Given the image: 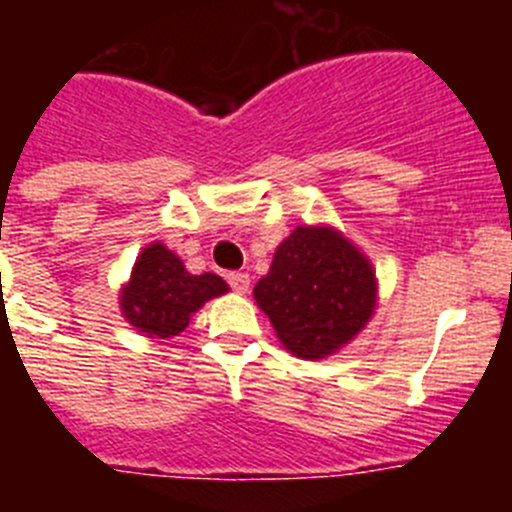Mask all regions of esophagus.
Here are the masks:
<instances>
[{"mask_svg": "<svg viewBox=\"0 0 512 512\" xmlns=\"http://www.w3.org/2000/svg\"><path fill=\"white\" fill-rule=\"evenodd\" d=\"M228 284L233 287V292H238V295H246L248 287H251V277H248L246 271H230Z\"/></svg>", "mask_w": 512, "mask_h": 512, "instance_id": "1", "label": "esophagus"}]
</instances>
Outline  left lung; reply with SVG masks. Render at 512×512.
Returning <instances> with one entry per match:
<instances>
[{
  "label": "left lung",
  "mask_w": 512,
  "mask_h": 512,
  "mask_svg": "<svg viewBox=\"0 0 512 512\" xmlns=\"http://www.w3.org/2000/svg\"><path fill=\"white\" fill-rule=\"evenodd\" d=\"M277 338L300 359H325L359 336L377 307L372 261L330 225H297L253 287Z\"/></svg>",
  "instance_id": "obj_1"
}]
</instances>
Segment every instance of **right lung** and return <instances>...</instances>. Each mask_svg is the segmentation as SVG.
<instances>
[{"instance_id":"add662e5","label":"right lung","mask_w":512,"mask_h":512,"mask_svg":"<svg viewBox=\"0 0 512 512\" xmlns=\"http://www.w3.org/2000/svg\"><path fill=\"white\" fill-rule=\"evenodd\" d=\"M228 292L217 274H189L182 259L164 243L143 248L128 284L120 292V310L135 330L148 338L179 336L189 318L207 300Z\"/></svg>"}]
</instances>
